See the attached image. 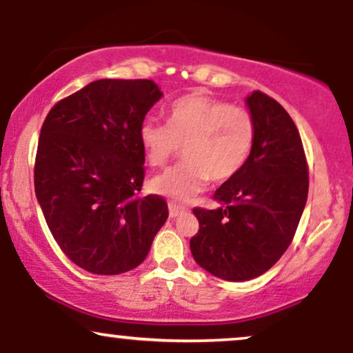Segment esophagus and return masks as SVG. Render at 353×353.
<instances>
[{
	"mask_svg": "<svg viewBox=\"0 0 353 353\" xmlns=\"http://www.w3.org/2000/svg\"><path fill=\"white\" fill-rule=\"evenodd\" d=\"M185 212H188V209L182 208V205L174 204V202H171V204H169V216H171V217H179V216H182V214H185Z\"/></svg>",
	"mask_w": 353,
	"mask_h": 353,
	"instance_id": "esophagus-1",
	"label": "esophagus"
}]
</instances>
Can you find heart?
<instances>
[{"instance_id":"1","label":"heart","mask_w":353,"mask_h":353,"mask_svg":"<svg viewBox=\"0 0 353 353\" xmlns=\"http://www.w3.org/2000/svg\"><path fill=\"white\" fill-rule=\"evenodd\" d=\"M168 124L145 121L139 141L148 163L161 168L184 144V161L151 181L172 201H189L209 179L225 182L242 171L255 141V121L244 106L204 92H189L168 108Z\"/></svg>"}]
</instances>
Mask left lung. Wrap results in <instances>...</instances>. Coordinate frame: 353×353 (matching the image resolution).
Returning a JSON list of instances; mask_svg holds the SVG:
<instances>
[{"instance_id":"8db88e82","label":"left lung","mask_w":353,"mask_h":353,"mask_svg":"<svg viewBox=\"0 0 353 353\" xmlns=\"http://www.w3.org/2000/svg\"><path fill=\"white\" fill-rule=\"evenodd\" d=\"M252 152L242 171L214 194L219 208H194L199 230L190 252L202 269L232 282L272 267L290 245L309 194V165L299 129L274 98L254 91Z\"/></svg>"}]
</instances>
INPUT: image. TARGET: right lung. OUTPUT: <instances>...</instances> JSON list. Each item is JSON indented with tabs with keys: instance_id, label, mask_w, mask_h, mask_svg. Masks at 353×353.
I'll use <instances>...</instances> for the list:
<instances>
[{
	"instance_id": "right-lung-1",
	"label": "right lung",
	"mask_w": 353,
	"mask_h": 353,
	"mask_svg": "<svg viewBox=\"0 0 353 353\" xmlns=\"http://www.w3.org/2000/svg\"><path fill=\"white\" fill-rule=\"evenodd\" d=\"M163 92L151 79H99L58 101L44 119L34 190L59 249L91 274L137 267L169 216L157 194L139 196V129Z\"/></svg>"
}]
</instances>
